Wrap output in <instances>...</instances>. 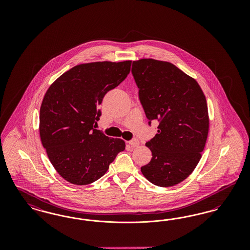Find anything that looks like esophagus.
<instances>
[{"mask_svg":"<svg viewBox=\"0 0 250 250\" xmlns=\"http://www.w3.org/2000/svg\"><path fill=\"white\" fill-rule=\"evenodd\" d=\"M128 143H129V145H131L132 147H137L140 144V142H139L138 139H133V140L129 141Z\"/></svg>","mask_w":250,"mask_h":250,"instance_id":"1","label":"esophagus"}]
</instances>
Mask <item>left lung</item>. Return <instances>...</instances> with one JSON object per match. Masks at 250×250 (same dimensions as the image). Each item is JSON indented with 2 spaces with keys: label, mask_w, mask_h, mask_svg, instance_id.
Here are the masks:
<instances>
[{
  "label": "left lung",
  "mask_w": 250,
  "mask_h": 250,
  "mask_svg": "<svg viewBox=\"0 0 250 250\" xmlns=\"http://www.w3.org/2000/svg\"><path fill=\"white\" fill-rule=\"evenodd\" d=\"M132 74L149 125L159 122L157 134L145 144L153 157L142 172L157 187L175 186L202 157L209 131L205 95L195 79L168 62L134 61Z\"/></svg>",
  "instance_id": "obj_1"
}]
</instances>
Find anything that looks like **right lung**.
Masks as SVG:
<instances>
[{"mask_svg": "<svg viewBox=\"0 0 250 250\" xmlns=\"http://www.w3.org/2000/svg\"><path fill=\"white\" fill-rule=\"evenodd\" d=\"M131 61L74 66L49 86L40 107L39 134L52 166L67 182L84 186L101 178L125 148L95 129L99 105L129 74Z\"/></svg>", "mask_w": 250, "mask_h": 250, "instance_id": "right-lung-1", "label": "right lung"}]
</instances>
